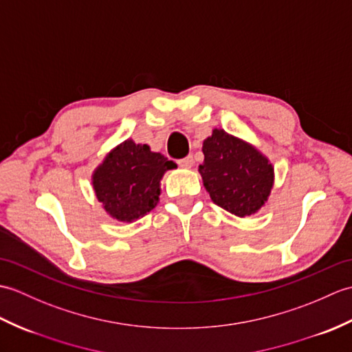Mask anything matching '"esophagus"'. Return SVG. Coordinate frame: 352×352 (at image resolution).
<instances>
[{"label":"esophagus","instance_id":"obj_1","mask_svg":"<svg viewBox=\"0 0 352 352\" xmlns=\"http://www.w3.org/2000/svg\"><path fill=\"white\" fill-rule=\"evenodd\" d=\"M177 163H178V165L182 166V168H192V165H193V157H192V156H186V157H183V159H179Z\"/></svg>","mask_w":352,"mask_h":352}]
</instances>
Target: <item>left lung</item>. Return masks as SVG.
<instances>
[{"label": "left lung", "mask_w": 352, "mask_h": 352, "mask_svg": "<svg viewBox=\"0 0 352 352\" xmlns=\"http://www.w3.org/2000/svg\"><path fill=\"white\" fill-rule=\"evenodd\" d=\"M199 173L211 199L235 216H250L264 206L273 186V168L253 146L214 129L204 141Z\"/></svg>", "instance_id": "obj_1"}]
</instances>
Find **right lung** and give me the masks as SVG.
Returning <instances> with one entry per match:
<instances>
[{
	"mask_svg": "<svg viewBox=\"0 0 352 352\" xmlns=\"http://www.w3.org/2000/svg\"><path fill=\"white\" fill-rule=\"evenodd\" d=\"M173 168V160L151 153L148 145L122 142L94 173L97 199L112 217L132 222L157 206L160 178Z\"/></svg>",
	"mask_w": 352,
	"mask_h": 352,
	"instance_id": "1",
	"label": "right lung"
}]
</instances>
